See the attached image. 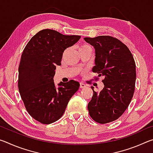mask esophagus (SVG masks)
Here are the masks:
<instances>
[{"label": "esophagus", "instance_id": "esophagus-1", "mask_svg": "<svg viewBox=\"0 0 153 153\" xmlns=\"http://www.w3.org/2000/svg\"><path fill=\"white\" fill-rule=\"evenodd\" d=\"M86 87V85L84 84V82H80L79 84V88H84Z\"/></svg>", "mask_w": 153, "mask_h": 153}]
</instances>
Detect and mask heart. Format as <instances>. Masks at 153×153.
I'll list each match as a JSON object with an SVG mask.
<instances>
[{"instance_id": "heart-1", "label": "heart", "mask_w": 153, "mask_h": 153, "mask_svg": "<svg viewBox=\"0 0 153 153\" xmlns=\"http://www.w3.org/2000/svg\"><path fill=\"white\" fill-rule=\"evenodd\" d=\"M86 47H88V46H87V45H82V46H80V48H86Z\"/></svg>"}]
</instances>
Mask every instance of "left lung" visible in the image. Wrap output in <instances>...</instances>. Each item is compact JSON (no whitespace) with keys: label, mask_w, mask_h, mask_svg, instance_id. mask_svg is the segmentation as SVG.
I'll return each mask as SVG.
<instances>
[{"label":"left lung","mask_w":153,"mask_h":153,"mask_svg":"<svg viewBox=\"0 0 153 153\" xmlns=\"http://www.w3.org/2000/svg\"><path fill=\"white\" fill-rule=\"evenodd\" d=\"M95 49V66L92 71L102 76L104 88L100 92L93 90L88 105L90 117L105 124L122 115L130 103L135 90L136 63L125 44L109 36L84 38ZM97 79H98L97 77Z\"/></svg>","instance_id":"8db88e82"}]
</instances>
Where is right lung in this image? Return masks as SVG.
I'll list each match as a JSON object with an SVG mask.
<instances>
[{
  "label": "right lung",
  "instance_id": "add662e5",
  "mask_svg": "<svg viewBox=\"0 0 153 153\" xmlns=\"http://www.w3.org/2000/svg\"><path fill=\"white\" fill-rule=\"evenodd\" d=\"M80 38L42 30L31 38L23 51L18 88L28 113L41 123L50 124L59 120L79 89V83L73 79L60 82L56 88L53 77L56 66L61 65L64 51Z\"/></svg>",
  "mask_w": 153,
  "mask_h": 153
}]
</instances>
